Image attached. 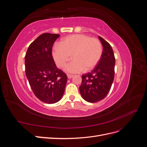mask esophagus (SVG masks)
<instances>
[{"label":"esophagus","mask_w":147,"mask_h":147,"mask_svg":"<svg viewBox=\"0 0 147 147\" xmlns=\"http://www.w3.org/2000/svg\"><path fill=\"white\" fill-rule=\"evenodd\" d=\"M67 75L68 78H72L74 77L73 75H70V74H67Z\"/></svg>","instance_id":"34e87169"}]
</instances>
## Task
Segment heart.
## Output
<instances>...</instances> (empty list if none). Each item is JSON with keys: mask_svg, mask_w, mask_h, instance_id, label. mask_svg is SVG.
<instances>
[{"mask_svg": "<svg viewBox=\"0 0 147 147\" xmlns=\"http://www.w3.org/2000/svg\"><path fill=\"white\" fill-rule=\"evenodd\" d=\"M72 55L74 59L64 68L67 72L89 71L95 67L101 58L102 44L98 39L78 34L65 37L53 49V57L59 67H64Z\"/></svg>", "mask_w": 147, "mask_h": 147, "instance_id": "1", "label": "heart"}]
</instances>
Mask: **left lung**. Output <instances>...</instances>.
Listing matches in <instances>:
<instances>
[{"label":"left lung","instance_id":"1","mask_svg":"<svg viewBox=\"0 0 147 147\" xmlns=\"http://www.w3.org/2000/svg\"><path fill=\"white\" fill-rule=\"evenodd\" d=\"M103 51L101 58L91 72L82 75V84L79 88L83 98L94 103L104 99L109 93L115 76V58L110 44L99 36Z\"/></svg>","mask_w":147,"mask_h":147}]
</instances>
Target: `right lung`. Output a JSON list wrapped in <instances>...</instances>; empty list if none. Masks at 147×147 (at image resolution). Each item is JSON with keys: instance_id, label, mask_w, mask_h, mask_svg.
Wrapping results in <instances>:
<instances>
[{"instance_id": "add662e5", "label": "right lung", "mask_w": 147, "mask_h": 147, "mask_svg": "<svg viewBox=\"0 0 147 147\" xmlns=\"http://www.w3.org/2000/svg\"><path fill=\"white\" fill-rule=\"evenodd\" d=\"M59 34L44 33L30 43L25 56V72L35 96L47 104L61 99L67 80V75L56 65L52 47Z\"/></svg>"}]
</instances>
